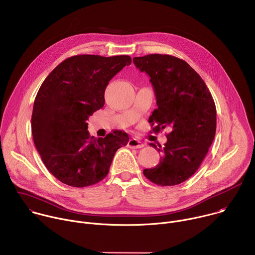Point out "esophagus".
I'll return each mask as SVG.
<instances>
[{
	"label": "esophagus",
	"instance_id": "esophagus-1",
	"mask_svg": "<svg viewBox=\"0 0 255 255\" xmlns=\"http://www.w3.org/2000/svg\"><path fill=\"white\" fill-rule=\"evenodd\" d=\"M128 146L131 148H142L144 146V143L136 138H132L128 141Z\"/></svg>",
	"mask_w": 255,
	"mask_h": 255
}]
</instances>
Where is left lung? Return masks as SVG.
<instances>
[{
	"label": "left lung",
	"mask_w": 255,
	"mask_h": 255,
	"mask_svg": "<svg viewBox=\"0 0 255 255\" xmlns=\"http://www.w3.org/2000/svg\"><path fill=\"white\" fill-rule=\"evenodd\" d=\"M133 62L150 77L155 92L157 109L148 120L155 125L152 131L169 130L164 147L157 148L159 163L143 174L161 187L179 185L198 170L214 140L215 102L198 72L183 59L148 54L134 57Z\"/></svg>",
	"instance_id": "8db88e82"
}]
</instances>
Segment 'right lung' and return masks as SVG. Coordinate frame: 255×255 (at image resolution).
<instances>
[{"label":"right lung","mask_w":255,"mask_h":255,"mask_svg":"<svg viewBox=\"0 0 255 255\" xmlns=\"http://www.w3.org/2000/svg\"><path fill=\"white\" fill-rule=\"evenodd\" d=\"M130 64L128 55H75L42 83L33 106L32 136L44 165L61 183L76 188L99 183L116 151L128 143L127 133L118 130L94 138L87 121L103 108L109 82Z\"/></svg>","instance_id":"obj_1"}]
</instances>
